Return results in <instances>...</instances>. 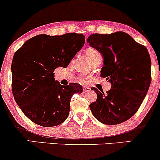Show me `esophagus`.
I'll list each match as a JSON object with an SVG mask.
<instances>
[{
	"mask_svg": "<svg viewBox=\"0 0 160 160\" xmlns=\"http://www.w3.org/2000/svg\"><path fill=\"white\" fill-rule=\"evenodd\" d=\"M89 90H90V89L89 87H86V86L82 87V92H89Z\"/></svg>",
	"mask_w": 160,
	"mask_h": 160,
	"instance_id": "1",
	"label": "esophagus"
}]
</instances>
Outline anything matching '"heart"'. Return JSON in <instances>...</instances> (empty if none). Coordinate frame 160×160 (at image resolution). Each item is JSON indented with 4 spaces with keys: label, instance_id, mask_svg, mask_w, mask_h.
I'll use <instances>...</instances> for the list:
<instances>
[{
    "label": "heart",
    "instance_id": "obj_1",
    "mask_svg": "<svg viewBox=\"0 0 160 160\" xmlns=\"http://www.w3.org/2000/svg\"><path fill=\"white\" fill-rule=\"evenodd\" d=\"M86 56L88 57L89 60H90L91 62H93L95 60L99 59V58H102V56H101V53L97 50L96 49L92 48V47H89V48H87L86 49ZM89 78L85 76H79L78 78V81L80 83H86L89 80Z\"/></svg>",
    "mask_w": 160,
    "mask_h": 160
}]
</instances>
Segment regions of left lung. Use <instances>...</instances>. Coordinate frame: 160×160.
Returning <instances> with one entry per match:
<instances>
[{
    "instance_id": "8db88e82",
    "label": "left lung",
    "mask_w": 160,
    "mask_h": 160,
    "mask_svg": "<svg viewBox=\"0 0 160 160\" xmlns=\"http://www.w3.org/2000/svg\"><path fill=\"white\" fill-rule=\"evenodd\" d=\"M87 42L103 56L101 77L111 82V89L106 93L92 87L97 99L89 104L92 113L104 124L122 123L138 111L149 89V52L144 45L122 32L91 34Z\"/></svg>"
}]
</instances>
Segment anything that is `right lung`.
Returning a JSON list of instances; mask_svg holds the SVG:
<instances>
[{"instance_id":"1","label":"right lung","mask_w":160,"mask_h":160,"mask_svg":"<svg viewBox=\"0 0 160 160\" xmlns=\"http://www.w3.org/2000/svg\"><path fill=\"white\" fill-rule=\"evenodd\" d=\"M85 43V36L67 33L60 36L39 34L27 40L12 58V91L28 118L43 127L62 123L68 117L73 95L82 86L60 85L54 78L58 67L65 68Z\"/></svg>"}]
</instances>
